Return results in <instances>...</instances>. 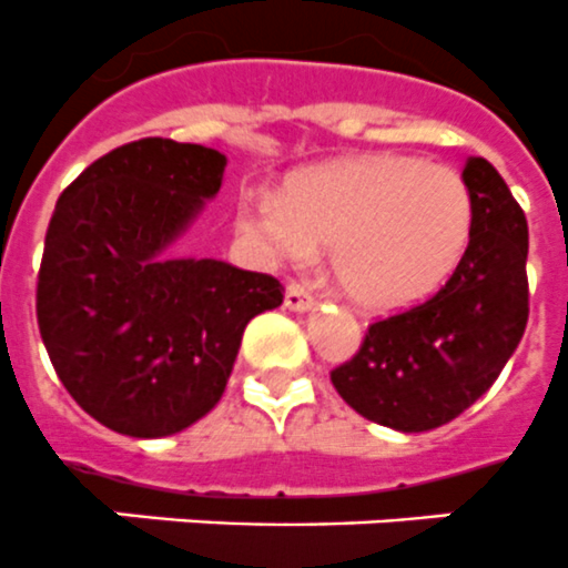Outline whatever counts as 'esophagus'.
Masks as SVG:
<instances>
[{
    "mask_svg": "<svg viewBox=\"0 0 568 568\" xmlns=\"http://www.w3.org/2000/svg\"><path fill=\"white\" fill-rule=\"evenodd\" d=\"M285 306L292 312H308L315 306V294L308 292L303 283H288L285 285Z\"/></svg>",
    "mask_w": 568,
    "mask_h": 568,
    "instance_id": "34e87169",
    "label": "esophagus"
}]
</instances>
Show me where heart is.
I'll list each match as a JSON object with an SVG mask.
<instances>
[{"instance_id":"1","label":"heart","mask_w":568,"mask_h":568,"mask_svg":"<svg viewBox=\"0 0 568 568\" xmlns=\"http://www.w3.org/2000/svg\"><path fill=\"white\" fill-rule=\"evenodd\" d=\"M239 227L271 260H308L315 244H332L344 294L371 312H396L458 271L476 197L455 165L376 151L308 169L285 197L244 192Z\"/></svg>"}]
</instances>
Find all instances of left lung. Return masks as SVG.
Instances as JSON below:
<instances>
[{
	"label": "left lung",
	"instance_id": "left-lung-1",
	"mask_svg": "<svg viewBox=\"0 0 568 568\" xmlns=\"http://www.w3.org/2000/svg\"><path fill=\"white\" fill-rule=\"evenodd\" d=\"M476 227L458 271L426 303L373 321L358 353L329 373L362 417L428 432L467 412L514 356L528 324V221L484 156L464 165Z\"/></svg>",
	"mask_w": 568,
	"mask_h": 568
}]
</instances>
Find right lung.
<instances>
[{
    "instance_id": "obj_1",
    "label": "right lung",
    "mask_w": 568,
    "mask_h": 568,
    "mask_svg": "<svg viewBox=\"0 0 568 568\" xmlns=\"http://www.w3.org/2000/svg\"><path fill=\"white\" fill-rule=\"evenodd\" d=\"M224 165L215 149L145 136L99 156L58 197L37 326L69 396L119 435L165 437L212 412L244 326L283 303L271 274L169 256Z\"/></svg>"
}]
</instances>
